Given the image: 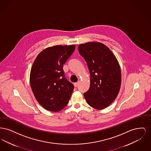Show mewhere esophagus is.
<instances>
[{
  "label": "esophagus",
  "instance_id": "1",
  "mask_svg": "<svg viewBox=\"0 0 151 151\" xmlns=\"http://www.w3.org/2000/svg\"><path fill=\"white\" fill-rule=\"evenodd\" d=\"M79 81L78 82H76V83H74V86H75V87H77V86H79Z\"/></svg>",
  "mask_w": 151,
  "mask_h": 151
}]
</instances>
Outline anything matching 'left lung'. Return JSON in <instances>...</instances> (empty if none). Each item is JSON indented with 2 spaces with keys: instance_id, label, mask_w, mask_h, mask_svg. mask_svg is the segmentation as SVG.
I'll list each match as a JSON object with an SVG mask.
<instances>
[{
  "instance_id": "left-lung-1",
  "label": "left lung",
  "mask_w": 151,
  "mask_h": 151,
  "mask_svg": "<svg viewBox=\"0 0 151 151\" xmlns=\"http://www.w3.org/2000/svg\"><path fill=\"white\" fill-rule=\"evenodd\" d=\"M91 75V85L84 96L89 106L97 110L107 108L119 93L121 86L120 65L113 52L97 42L79 45Z\"/></svg>"
}]
</instances>
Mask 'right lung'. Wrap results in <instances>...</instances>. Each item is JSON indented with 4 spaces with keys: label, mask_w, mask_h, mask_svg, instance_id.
<instances>
[{
    "label": "right lung",
    "mask_w": 151,
    "mask_h": 151,
    "mask_svg": "<svg viewBox=\"0 0 151 151\" xmlns=\"http://www.w3.org/2000/svg\"><path fill=\"white\" fill-rule=\"evenodd\" d=\"M75 49V45H56L46 48L31 68L30 84L38 102L53 112L67 105L74 86L65 78L63 65Z\"/></svg>",
    "instance_id": "add662e5"
}]
</instances>
